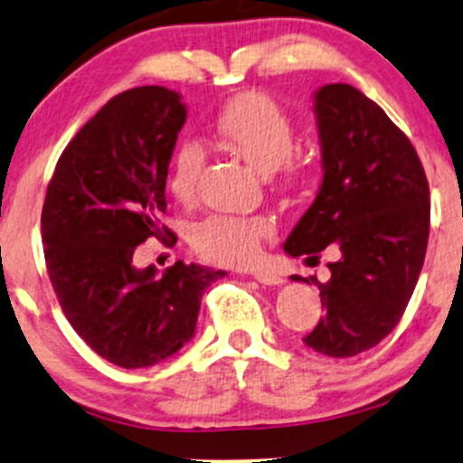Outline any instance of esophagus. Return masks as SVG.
Listing matches in <instances>:
<instances>
[{
  "label": "esophagus",
  "instance_id": "34e87169",
  "mask_svg": "<svg viewBox=\"0 0 463 463\" xmlns=\"http://www.w3.org/2000/svg\"><path fill=\"white\" fill-rule=\"evenodd\" d=\"M253 277H255V279H258L262 286H279V284H284V279H281L279 275L269 273V270H255Z\"/></svg>",
  "mask_w": 463,
  "mask_h": 463
}]
</instances>
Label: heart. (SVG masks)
Returning <instances> with one entry per match:
<instances>
[{
  "label": "heart",
  "mask_w": 463,
  "mask_h": 463,
  "mask_svg": "<svg viewBox=\"0 0 463 463\" xmlns=\"http://www.w3.org/2000/svg\"><path fill=\"white\" fill-rule=\"evenodd\" d=\"M212 136L262 175L279 171L288 184L306 175V165L288 157L295 146V125L279 103L262 92L238 95L227 103L212 123ZM203 165L205 154L199 143L184 140L177 146L168 175V186L177 199L193 197ZM270 232L273 225L264 216L214 214L193 227L190 244L208 262L242 266L258 258Z\"/></svg>",
  "instance_id": "heart-1"
}]
</instances>
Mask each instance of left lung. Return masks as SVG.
I'll return each instance as SVG.
<instances>
[{"label":"left lung","instance_id":"8db88e82","mask_svg":"<svg viewBox=\"0 0 463 463\" xmlns=\"http://www.w3.org/2000/svg\"><path fill=\"white\" fill-rule=\"evenodd\" d=\"M312 110L323 182L284 251L335 253L329 281L318 284L325 317L303 342L353 357L377 346L410 303L427 253L429 184L407 136L362 90L325 84Z\"/></svg>","mask_w":463,"mask_h":463}]
</instances>
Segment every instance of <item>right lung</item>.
I'll list each match as a JSON object with an SVG mask.
<instances>
[{
  "label": "right lung",
  "mask_w": 463,
  "mask_h": 463,
  "mask_svg": "<svg viewBox=\"0 0 463 463\" xmlns=\"http://www.w3.org/2000/svg\"><path fill=\"white\" fill-rule=\"evenodd\" d=\"M186 117L175 90H125L75 134L47 186L49 279L71 327L114 366L175 355L193 340L203 290L227 275L182 260L162 275L134 264L136 247L162 233L168 162Z\"/></svg>",
  "instance_id": "obj_1"
}]
</instances>
